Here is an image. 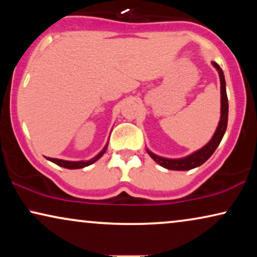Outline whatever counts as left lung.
I'll list each match as a JSON object with an SVG mask.
<instances>
[{
    "label": "left lung",
    "mask_w": 257,
    "mask_h": 257,
    "mask_svg": "<svg viewBox=\"0 0 257 257\" xmlns=\"http://www.w3.org/2000/svg\"><path fill=\"white\" fill-rule=\"evenodd\" d=\"M213 65L215 66L217 71H219L220 82H221V119H220L219 126H217L213 138L210 139V142L207 144L205 147H202L201 150L196 151L195 153L191 154V156L184 158V159H166V158L158 157L152 152H150V151H147L150 154V157L152 158L154 161H157L160 166L167 168V170L188 171L194 167L200 166V165H202L206 160L209 159L210 156L214 153V151L216 150V147L219 146V144L223 138V135L227 128V121H228V98H227V92H226V82H224L223 71L222 69L220 68V65L215 62L213 63Z\"/></svg>",
    "instance_id": "left-lung-1"
}]
</instances>
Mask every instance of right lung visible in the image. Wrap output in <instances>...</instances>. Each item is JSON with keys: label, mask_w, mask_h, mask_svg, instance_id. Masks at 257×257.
<instances>
[{"label": "right lung", "mask_w": 257, "mask_h": 257, "mask_svg": "<svg viewBox=\"0 0 257 257\" xmlns=\"http://www.w3.org/2000/svg\"><path fill=\"white\" fill-rule=\"evenodd\" d=\"M106 149H107V145L104 147L103 151H101L98 156H96L91 160H87V161H66V160H61V159H55V158H48V159L52 161V163H55L56 165H58V166L69 168V170H77V168H83L85 166H89V165H91V164L96 163V161L105 153Z\"/></svg>", "instance_id": "add662e5"}]
</instances>
